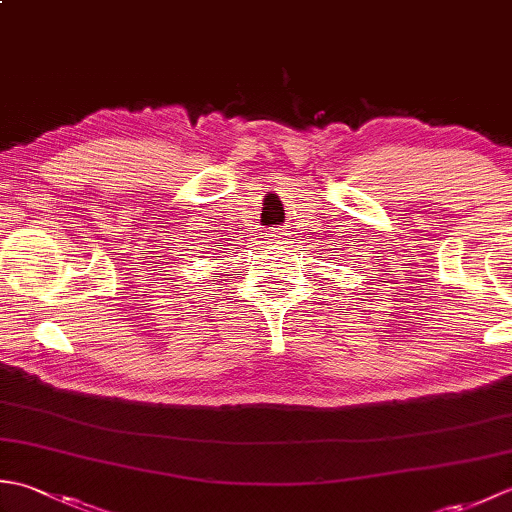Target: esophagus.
Masks as SVG:
<instances>
[{
    "instance_id": "esophagus-1",
    "label": "esophagus",
    "mask_w": 512,
    "mask_h": 512,
    "mask_svg": "<svg viewBox=\"0 0 512 512\" xmlns=\"http://www.w3.org/2000/svg\"><path fill=\"white\" fill-rule=\"evenodd\" d=\"M270 237H273V242H277V239L281 237V233H279V231H275V233H270Z\"/></svg>"
}]
</instances>
